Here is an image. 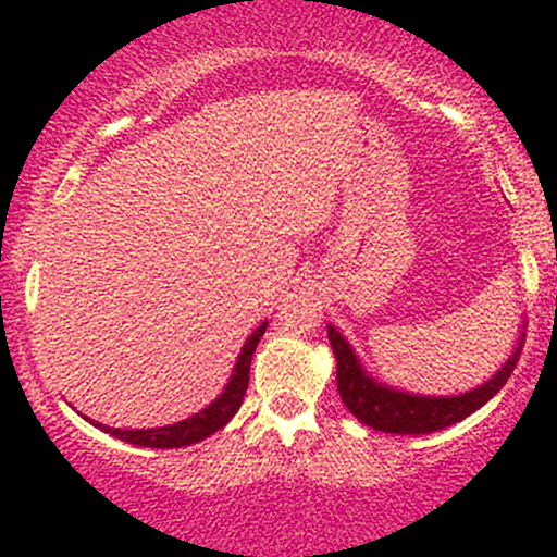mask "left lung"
Masks as SVG:
<instances>
[{"mask_svg": "<svg viewBox=\"0 0 557 557\" xmlns=\"http://www.w3.org/2000/svg\"><path fill=\"white\" fill-rule=\"evenodd\" d=\"M327 337L337 361V393H341L345 408H348L361 424L389 434H430L471 417V413L479 411L484 403L500 393V387L508 382V376L513 374L523 348L521 327L513 354L508 356V361H505L487 382H482V385H476L474 389H466V393L458 395H417L408 393V389L389 387L385 382L374 380V376L363 369L354 345L345 341L332 324H327Z\"/></svg>", "mask_w": 557, "mask_h": 557, "instance_id": "left-lung-1", "label": "left lung"}]
</instances>
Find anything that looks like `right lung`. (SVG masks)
Listing matches in <instances>:
<instances>
[{"label":"right lung","mask_w":557,"mask_h":557,"mask_svg":"<svg viewBox=\"0 0 557 557\" xmlns=\"http://www.w3.org/2000/svg\"><path fill=\"white\" fill-rule=\"evenodd\" d=\"M264 330H267V322H261L259 327L248 335V341L243 343L238 361H235L233 374H230L225 389H222V393L216 395L207 408H201V411L194 413V417L175 421V424H168V426H151V430H114V426L99 424V421H91V419L88 421H91L94 426H99L101 432L112 434V437L123 440V443L140 445V447H185V445L201 443L203 437H209V434L222 430V426L238 413L243 395H246L248 389V372H251L253 350H257Z\"/></svg>","instance_id":"1"}]
</instances>
